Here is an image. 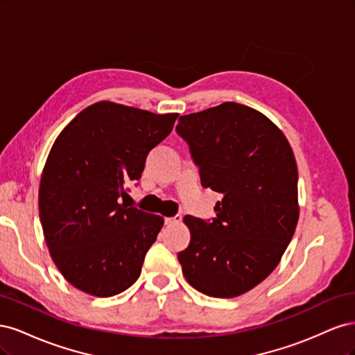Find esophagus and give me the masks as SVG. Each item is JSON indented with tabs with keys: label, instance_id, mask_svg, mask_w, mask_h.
Instances as JSON below:
<instances>
[{
	"label": "esophagus",
	"instance_id": "obj_1",
	"mask_svg": "<svg viewBox=\"0 0 355 355\" xmlns=\"http://www.w3.org/2000/svg\"><path fill=\"white\" fill-rule=\"evenodd\" d=\"M180 220H182V214H176V216H173V218H166V225L167 227H171V225H178V223H180Z\"/></svg>",
	"mask_w": 355,
	"mask_h": 355
}]
</instances>
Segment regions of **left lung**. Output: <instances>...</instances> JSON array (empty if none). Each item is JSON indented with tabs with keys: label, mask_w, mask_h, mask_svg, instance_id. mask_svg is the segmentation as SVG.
<instances>
[{
	"label": "left lung",
	"mask_w": 355,
	"mask_h": 355,
	"mask_svg": "<svg viewBox=\"0 0 355 355\" xmlns=\"http://www.w3.org/2000/svg\"><path fill=\"white\" fill-rule=\"evenodd\" d=\"M176 132L200 167L201 185L223 196L207 222L185 216L189 245L178 253L187 282L213 297H235L280 262L297 219L292 146L270 118L225 102L182 115Z\"/></svg>",
	"instance_id": "obj_1"
}]
</instances>
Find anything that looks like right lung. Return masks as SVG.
Instances as JSON below:
<instances>
[{
    "label": "right lung",
    "mask_w": 355,
    "mask_h": 355,
    "mask_svg": "<svg viewBox=\"0 0 355 355\" xmlns=\"http://www.w3.org/2000/svg\"><path fill=\"white\" fill-rule=\"evenodd\" d=\"M178 115L103 101L83 110L53 144L40 182V220L53 262L81 292L110 297L141 275L164 219L120 198Z\"/></svg>",
    "instance_id": "obj_1"
}]
</instances>
